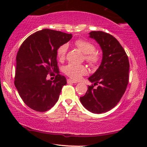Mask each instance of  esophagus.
Returning a JSON list of instances; mask_svg holds the SVG:
<instances>
[{
	"label": "esophagus",
	"mask_w": 147,
	"mask_h": 147,
	"mask_svg": "<svg viewBox=\"0 0 147 147\" xmlns=\"http://www.w3.org/2000/svg\"><path fill=\"white\" fill-rule=\"evenodd\" d=\"M67 82H68V84H77V82H75V81H72V80H71V79H68V80H67Z\"/></svg>",
	"instance_id": "1"
}]
</instances>
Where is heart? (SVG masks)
<instances>
[{"mask_svg":"<svg viewBox=\"0 0 147 147\" xmlns=\"http://www.w3.org/2000/svg\"><path fill=\"white\" fill-rule=\"evenodd\" d=\"M75 46L81 50L82 53L86 55L85 59L90 65H95L99 61V57L97 54L95 53V47L92 43L85 41V40H77L75 43ZM68 50V45L63 44L57 50V56L60 60H63L65 59ZM63 72L69 77L74 79L78 80L81 78L82 75L87 73V70L85 66L82 65L70 63L65 65L63 68Z\"/></svg>","mask_w":147,"mask_h":147,"instance_id":"heart-1","label":"heart"}]
</instances>
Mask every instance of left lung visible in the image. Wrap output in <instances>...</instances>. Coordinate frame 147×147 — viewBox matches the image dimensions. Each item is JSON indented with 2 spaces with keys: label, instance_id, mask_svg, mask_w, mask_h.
Masks as SVG:
<instances>
[{
  "label": "left lung",
  "instance_id": "1",
  "mask_svg": "<svg viewBox=\"0 0 147 147\" xmlns=\"http://www.w3.org/2000/svg\"><path fill=\"white\" fill-rule=\"evenodd\" d=\"M89 37L95 40L102 51V59L97 70L88 77L89 82L98 84L96 89L88 86L80 102L92 113L101 114L117 104L129 83V62L124 48L109 34L92 31Z\"/></svg>",
  "mask_w": 147,
  "mask_h": 147
}]
</instances>
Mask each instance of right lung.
I'll return each instance as SVG.
<instances>
[{"instance_id": "1", "label": "right lung", "mask_w": 147, "mask_h": 147, "mask_svg": "<svg viewBox=\"0 0 147 147\" xmlns=\"http://www.w3.org/2000/svg\"><path fill=\"white\" fill-rule=\"evenodd\" d=\"M72 34L43 29L28 36L16 55L14 84L21 99L30 109L45 112L58 101L62 87L67 84L59 74L57 50L72 38ZM57 73L55 79H47Z\"/></svg>"}]
</instances>
